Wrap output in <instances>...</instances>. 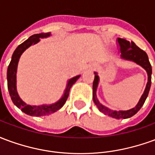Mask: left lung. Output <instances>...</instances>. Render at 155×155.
Masks as SVG:
<instances>
[{
  "mask_svg": "<svg viewBox=\"0 0 155 155\" xmlns=\"http://www.w3.org/2000/svg\"><path fill=\"white\" fill-rule=\"evenodd\" d=\"M118 43L120 46V50L121 51V58L126 61H131L135 62L136 64H140L147 71L148 74V82H147L146 87L143 91V94L140 98L139 103L133 109H130L129 110H112L109 108L105 107L103 104L100 103L96 97V90H97L98 84H99V76L96 72H94V79L93 82V100L94 104H96L98 109L101 112L104 113V114H107L109 116L113 117L115 119H128L136 114L138 111L140 110L141 107L144 104V101L148 97V94L150 92V86H151V74H152V67L149 61L148 55L145 53V51L141 50L134 43L133 41H126L124 39L118 38Z\"/></svg>",
  "mask_w": 155,
  "mask_h": 155,
  "instance_id": "8db88e82",
  "label": "left lung"
}]
</instances>
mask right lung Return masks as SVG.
<instances>
[{
  "mask_svg": "<svg viewBox=\"0 0 155 155\" xmlns=\"http://www.w3.org/2000/svg\"><path fill=\"white\" fill-rule=\"evenodd\" d=\"M51 35V33H40V34H35L29 37L25 41L17 46L15 49L14 53L12 54V61L10 62L7 69V87H8L10 96L12 98V102L15 104L19 109H21L25 114L31 116H44L48 114H52L58 110H60L67 101V98L69 96L70 90L71 86L76 82L78 79L81 75H77L74 77L71 78L69 80L66 85V89L64 91L63 96L54 104H43V105H31L27 104L22 101L19 96L17 91H16V71H17V65H18L19 59L21 57L22 53L30 47L31 45H35L41 41L40 38H46Z\"/></svg>",
  "mask_w": 155,
  "mask_h": 155,
  "instance_id": "add662e5",
  "label": "right lung"
}]
</instances>
